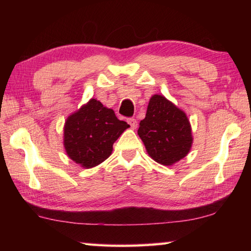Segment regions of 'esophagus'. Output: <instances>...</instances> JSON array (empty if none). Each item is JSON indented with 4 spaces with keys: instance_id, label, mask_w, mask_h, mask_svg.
<instances>
[{
    "instance_id": "obj_1",
    "label": "esophagus",
    "mask_w": 251,
    "mask_h": 251,
    "mask_svg": "<svg viewBox=\"0 0 251 251\" xmlns=\"http://www.w3.org/2000/svg\"><path fill=\"white\" fill-rule=\"evenodd\" d=\"M127 123H128L133 129L137 128V121H136L135 118H128V120H127Z\"/></svg>"
}]
</instances>
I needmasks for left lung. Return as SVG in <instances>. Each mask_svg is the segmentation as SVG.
I'll return each instance as SVG.
<instances>
[{
	"label": "left lung",
	"instance_id": "8db88e82",
	"mask_svg": "<svg viewBox=\"0 0 251 251\" xmlns=\"http://www.w3.org/2000/svg\"><path fill=\"white\" fill-rule=\"evenodd\" d=\"M137 133L147 154L164 166H172L188 155L194 141L186 113L159 94L151 97Z\"/></svg>",
	"mask_w": 251,
	"mask_h": 251
}]
</instances>
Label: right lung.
<instances>
[{
  "label": "right lung",
  "mask_w": 251,
  "mask_h": 251,
  "mask_svg": "<svg viewBox=\"0 0 251 251\" xmlns=\"http://www.w3.org/2000/svg\"><path fill=\"white\" fill-rule=\"evenodd\" d=\"M128 127L112 108L91 99L66 118L63 138L66 154L80 167H95L108 158L113 144Z\"/></svg>",
  "instance_id": "obj_1"
}]
</instances>
